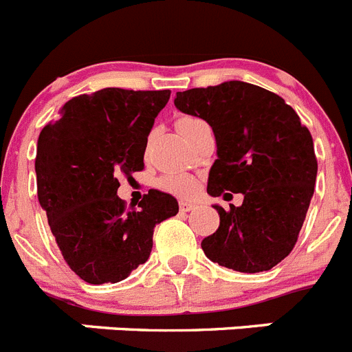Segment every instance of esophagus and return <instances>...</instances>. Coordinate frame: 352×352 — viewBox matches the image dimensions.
I'll list each match as a JSON object with an SVG mask.
<instances>
[{
	"instance_id": "1",
	"label": "esophagus",
	"mask_w": 352,
	"mask_h": 352,
	"mask_svg": "<svg viewBox=\"0 0 352 352\" xmlns=\"http://www.w3.org/2000/svg\"><path fill=\"white\" fill-rule=\"evenodd\" d=\"M179 210H182V211H192V210H195V204L194 203H186V201H179Z\"/></svg>"
}]
</instances>
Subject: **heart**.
<instances>
[{
	"label": "heart",
	"mask_w": 352,
	"mask_h": 352,
	"mask_svg": "<svg viewBox=\"0 0 352 352\" xmlns=\"http://www.w3.org/2000/svg\"><path fill=\"white\" fill-rule=\"evenodd\" d=\"M195 118H182L178 123H185V121H192ZM157 186L160 190L167 192V194L178 195V197H192L197 192L199 182L194 174L185 173V170H170V173L162 174L157 179Z\"/></svg>",
	"instance_id": "heart-1"
}]
</instances>
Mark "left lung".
Here are the masks:
<instances>
[{"mask_svg":"<svg viewBox=\"0 0 352 352\" xmlns=\"http://www.w3.org/2000/svg\"><path fill=\"white\" fill-rule=\"evenodd\" d=\"M174 105L213 129L219 158L208 194H243L241 206H214L220 226L203 239L204 254L234 272H268L296 245L314 195L317 158L309 129L282 96L241 80L179 91Z\"/></svg>","mask_w":352,"mask_h":352,"instance_id":"8db88e82","label":"left lung"}]
</instances>
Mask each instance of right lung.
<instances>
[{
    "label": "right lung",
    "instance_id": "add662e5",
    "mask_svg": "<svg viewBox=\"0 0 352 352\" xmlns=\"http://www.w3.org/2000/svg\"><path fill=\"white\" fill-rule=\"evenodd\" d=\"M170 91L104 88L68 100L36 146V194L65 263L88 284H116L146 263L157 223L178 213L160 190L126 208L120 176L144 169L155 118Z\"/></svg>",
    "mask_w": 352,
    "mask_h": 352
}]
</instances>
